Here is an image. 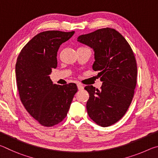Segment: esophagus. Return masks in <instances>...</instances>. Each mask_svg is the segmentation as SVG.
Returning <instances> with one entry per match:
<instances>
[{
    "label": "esophagus",
    "mask_w": 158,
    "mask_h": 158,
    "mask_svg": "<svg viewBox=\"0 0 158 158\" xmlns=\"http://www.w3.org/2000/svg\"><path fill=\"white\" fill-rule=\"evenodd\" d=\"M77 88H78V89H79V90H81L84 89V86H83V85H82L81 84H77Z\"/></svg>",
    "instance_id": "obj_1"
}]
</instances>
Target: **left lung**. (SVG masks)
<instances>
[{"label": "left lung", "mask_w": 158, "mask_h": 158, "mask_svg": "<svg viewBox=\"0 0 158 158\" xmlns=\"http://www.w3.org/2000/svg\"><path fill=\"white\" fill-rule=\"evenodd\" d=\"M77 41L94 51L93 69L99 72L103 82L100 90L93 85L84 88L89 93L88 114L100 126H110L124 116L132 102L137 75L135 55L124 37L113 28L81 35Z\"/></svg>", "instance_id": "8db88e82"}]
</instances>
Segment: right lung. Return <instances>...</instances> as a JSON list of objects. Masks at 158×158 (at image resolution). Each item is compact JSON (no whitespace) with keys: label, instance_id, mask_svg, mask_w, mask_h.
I'll return each instance as SVG.
<instances>
[{"label":"right lung","instance_id":"add662e5","mask_svg":"<svg viewBox=\"0 0 158 158\" xmlns=\"http://www.w3.org/2000/svg\"><path fill=\"white\" fill-rule=\"evenodd\" d=\"M74 31H47L40 33L26 44L15 66L21 102L29 114L43 126L59 123L67 116L77 86L74 83L53 84L49 74L57 67L60 45Z\"/></svg>","mask_w":158,"mask_h":158}]
</instances>
